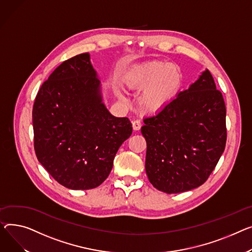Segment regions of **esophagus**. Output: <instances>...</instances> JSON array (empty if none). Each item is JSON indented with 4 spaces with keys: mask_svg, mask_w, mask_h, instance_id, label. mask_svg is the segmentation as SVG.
<instances>
[{
    "mask_svg": "<svg viewBox=\"0 0 252 252\" xmlns=\"http://www.w3.org/2000/svg\"><path fill=\"white\" fill-rule=\"evenodd\" d=\"M141 126H142V123L140 120H136L132 122V128L135 130H139L141 128Z\"/></svg>",
    "mask_w": 252,
    "mask_h": 252,
    "instance_id": "obj_1",
    "label": "esophagus"
}]
</instances>
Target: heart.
Returning a JSON list of instances; mask_svg holds the SVG:
<instances>
[{"label": "heart", "instance_id": "b5f03b06", "mask_svg": "<svg viewBox=\"0 0 252 252\" xmlns=\"http://www.w3.org/2000/svg\"><path fill=\"white\" fill-rule=\"evenodd\" d=\"M126 83L130 89H144L140 97L141 106L149 113H157L176 98L182 85V73L177 65L154 61L131 70Z\"/></svg>", "mask_w": 252, "mask_h": 252}]
</instances>
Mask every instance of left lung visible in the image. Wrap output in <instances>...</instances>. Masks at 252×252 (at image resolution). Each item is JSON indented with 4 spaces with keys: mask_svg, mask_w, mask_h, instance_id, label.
<instances>
[{
    "mask_svg": "<svg viewBox=\"0 0 252 252\" xmlns=\"http://www.w3.org/2000/svg\"><path fill=\"white\" fill-rule=\"evenodd\" d=\"M144 123L145 168L154 188L178 193L206 182L227 140L225 102L209 70Z\"/></svg>",
    "mask_w": 252,
    "mask_h": 252,
    "instance_id": "left-lung-1",
    "label": "left lung"
}]
</instances>
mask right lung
<instances>
[{
  "label": "right lung",
  "mask_w": 252,
  "mask_h": 252,
  "mask_svg": "<svg viewBox=\"0 0 252 252\" xmlns=\"http://www.w3.org/2000/svg\"><path fill=\"white\" fill-rule=\"evenodd\" d=\"M100 87L90 55L81 54L50 74L33 105L36 157L66 189L99 187L132 132L127 117H115L107 110Z\"/></svg>",
  "instance_id": "1"
}]
</instances>
